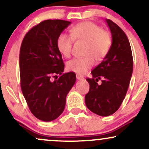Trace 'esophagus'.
Returning a JSON list of instances; mask_svg holds the SVG:
<instances>
[{
    "mask_svg": "<svg viewBox=\"0 0 149 149\" xmlns=\"http://www.w3.org/2000/svg\"><path fill=\"white\" fill-rule=\"evenodd\" d=\"M76 78L78 80H83V79H84V78H83V76H80V75H78V74H76Z\"/></svg>",
    "mask_w": 149,
    "mask_h": 149,
    "instance_id": "esophagus-1",
    "label": "esophagus"
}]
</instances>
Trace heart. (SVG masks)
Here are the masks:
<instances>
[{
	"mask_svg": "<svg viewBox=\"0 0 149 149\" xmlns=\"http://www.w3.org/2000/svg\"><path fill=\"white\" fill-rule=\"evenodd\" d=\"M71 35L61 33L57 39V47L59 52L65 57L71 56L75 40H83L88 42L85 57H76L67 63L66 67L69 71L78 75L88 72L95 64V58L102 60L106 57L111 46V38L109 33L95 23L90 22L78 24L70 30Z\"/></svg>",
	"mask_w": 149,
	"mask_h": 149,
	"instance_id": "heart-1",
	"label": "heart"
}]
</instances>
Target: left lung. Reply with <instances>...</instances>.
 <instances>
[{"instance_id":"1","label":"left lung","mask_w":149,"mask_h":149,"mask_svg":"<svg viewBox=\"0 0 149 149\" xmlns=\"http://www.w3.org/2000/svg\"><path fill=\"white\" fill-rule=\"evenodd\" d=\"M112 36V44L104 60L87 78L90 90L85 95L87 107L101 116L114 113L120 107L130 85L133 70L132 53L127 36L110 19H106ZM102 80V84L97 82Z\"/></svg>"}]
</instances>
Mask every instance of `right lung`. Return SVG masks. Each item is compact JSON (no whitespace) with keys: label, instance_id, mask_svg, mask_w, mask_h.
<instances>
[{"label":"right lung","instance_id":"right-lung-1","mask_svg":"<svg viewBox=\"0 0 149 149\" xmlns=\"http://www.w3.org/2000/svg\"><path fill=\"white\" fill-rule=\"evenodd\" d=\"M69 21L47 19L25 35L19 53L21 88L33 115L49 122L64 111L66 95L76 80L75 73H63L64 64L57 47ZM61 76L59 79L53 78Z\"/></svg>","mask_w":149,"mask_h":149}]
</instances>
